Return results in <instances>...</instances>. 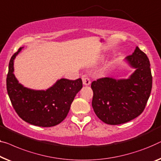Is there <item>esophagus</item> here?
Wrapping results in <instances>:
<instances>
[{
  "label": "esophagus",
  "mask_w": 161,
  "mask_h": 161,
  "mask_svg": "<svg viewBox=\"0 0 161 161\" xmlns=\"http://www.w3.org/2000/svg\"><path fill=\"white\" fill-rule=\"evenodd\" d=\"M81 80H82V82L85 85H89L90 84V80L89 79L87 76L84 75L82 76V77H81Z\"/></svg>",
  "instance_id": "esophagus-1"
}]
</instances>
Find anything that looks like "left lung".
I'll return each instance as SVG.
<instances>
[{"mask_svg":"<svg viewBox=\"0 0 161 161\" xmlns=\"http://www.w3.org/2000/svg\"><path fill=\"white\" fill-rule=\"evenodd\" d=\"M135 69L128 79L110 77L93 81L92 105L95 114L104 123L118 125L126 123L142 114L152 90L153 77L149 59L138 47L126 58Z\"/></svg>","mask_w":161,"mask_h":161,"instance_id":"left-lung-1","label":"left lung"}]
</instances>
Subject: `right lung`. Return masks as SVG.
Wrapping results in <instances>:
<instances>
[{
    "mask_svg": "<svg viewBox=\"0 0 161 161\" xmlns=\"http://www.w3.org/2000/svg\"><path fill=\"white\" fill-rule=\"evenodd\" d=\"M20 47L11 58L6 78V88L16 114L21 119L35 126L50 127L63 121L71 104L81 88V79H61L46 90H35L19 83L14 74V61Z\"/></svg>",
    "mask_w": 161,
    "mask_h": 161,
    "instance_id": "1",
    "label": "right lung"
}]
</instances>
